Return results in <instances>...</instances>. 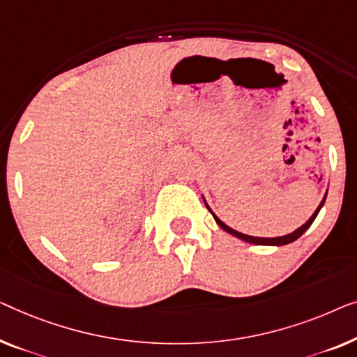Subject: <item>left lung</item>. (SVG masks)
<instances>
[{"label": "left lung", "mask_w": 357, "mask_h": 357, "mask_svg": "<svg viewBox=\"0 0 357 357\" xmlns=\"http://www.w3.org/2000/svg\"><path fill=\"white\" fill-rule=\"evenodd\" d=\"M325 198H327V193H325V196H324V199H322V203L319 204V208L316 209V213H314L312 215H311V219H309L306 224L304 225H301L299 227L298 230H294L293 234H288V235H285V236H277V238H259V236H250V235H245V234H240V231H236V230H234V229H230L229 225H225L224 222H222L219 217H217L213 211H211V208L208 204H206V208H208L209 211H211V214L214 215V219H215V222L217 224H219V227H222V229H224L227 234H230V235H234V236H236V238H240V240H243V241H248V243H252V245H268V246H282V245H288V243H291V241H294V240H298L299 236H301L304 231H306L309 227L312 225V222H314V219H316L317 217V214H319V211H320V208H322L324 206V203H325Z\"/></svg>", "instance_id": "obj_1"}]
</instances>
